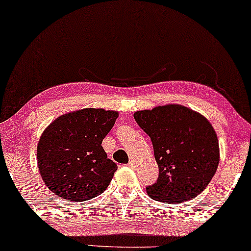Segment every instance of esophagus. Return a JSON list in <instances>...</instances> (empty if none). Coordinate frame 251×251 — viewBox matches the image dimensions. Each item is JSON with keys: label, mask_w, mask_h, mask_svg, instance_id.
Wrapping results in <instances>:
<instances>
[{"label": "esophagus", "mask_w": 251, "mask_h": 251, "mask_svg": "<svg viewBox=\"0 0 251 251\" xmlns=\"http://www.w3.org/2000/svg\"><path fill=\"white\" fill-rule=\"evenodd\" d=\"M128 166H129V167H130V168H136V167H137L136 162L133 161V160H131V161H129V162H128Z\"/></svg>", "instance_id": "34e87169"}]
</instances>
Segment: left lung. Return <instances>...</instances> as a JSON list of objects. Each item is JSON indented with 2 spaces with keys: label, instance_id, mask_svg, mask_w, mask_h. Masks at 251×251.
I'll list each match as a JSON object with an SVG mask.
<instances>
[{
  "label": "left lung",
  "instance_id": "8db88e82",
  "mask_svg": "<svg viewBox=\"0 0 251 251\" xmlns=\"http://www.w3.org/2000/svg\"><path fill=\"white\" fill-rule=\"evenodd\" d=\"M151 137L159 176L146 188L162 202L187 201L201 194L219 163L218 137L202 115L179 104L156 106L134 114Z\"/></svg>",
  "mask_w": 251,
  "mask_h": 251
}]
</instances>
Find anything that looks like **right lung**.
I'll return each mask as SVG.
<instances>
[{
  "instance_id": "right-lung-1",
  "label": "right lung",
  "mask_w": 251,
  "mask_h": 251,
  "mask_svg": "<svg viewBox=\"0 0 251 251\" xmlns=\"http://www.w3.org/2000/svg\"><path fill=\"white\" fill-rule=\"evenodd\" d=\"M117 117V111L86 108L58 117L45 129L36 161L53 193L66 201H84L106 190L117 165L108 159L102 141Z\"/></svg>"
}]
</instances>
